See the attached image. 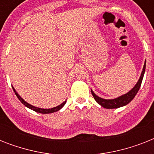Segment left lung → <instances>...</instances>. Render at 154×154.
I'll return each instance as SVG.
<instances>
[{
  "label": "left lung",
  "mask_w": 154,
  "mask_h": 154,
  "mask_svg": "<svg viewBox=\"0 0 154 154\" xmlns=\"http://www.w3.org/2000/svg\"><path fill=\"white\" fill-rule=\"evenodd\" d=\"M146 61H145V65H144L143 69H142V72H141V77L139 78L138 82L136 84V85L133 88V89L127 94L122 95V96L117 97V98L115 99H103L101 97H99L98 96H97L96 94H94L93 90L91 89L92 95L94 97V98L95 99V101L98 103L99 105H101L102 107L105 108V109H117V108L122 107L124 105H126L127 104H129L130 101L134 98V97L136 96V94H137L140 87H141V82H142V79H143L144 73H145V71H146Z\"/></svg>",
  "instance_id": "obj_1"
}]
</instances>
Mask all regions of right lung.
<instances>
[{"label":"right lung","instance_id":"obj_1","mask_svg":"<svg viewBox=\"0 0 154 154\" xmlns=\"http://www.w3.org/2000/svg\"><path fill=\"white\" fill-rule=\"evenodd\" d=\"M13 91H14V93H15L16 96L17 97V98L20 100V102L22 103L23 105H25L26 107H28L29 109H32L33 111H35V112H40V113H52V112H57V111H58V110H60V109L65 105V103H66V101H64L62 104H60V105H58V106H57V107L52 108V109H41V108H37V107H35V106H32V105H30V104H29V103H27L26 101H24V99H22L21 97H20V95L16 92V90L14 89L13 87Z\"/></svg>","mask_w":154,"mask_h":154}]
</instances>
